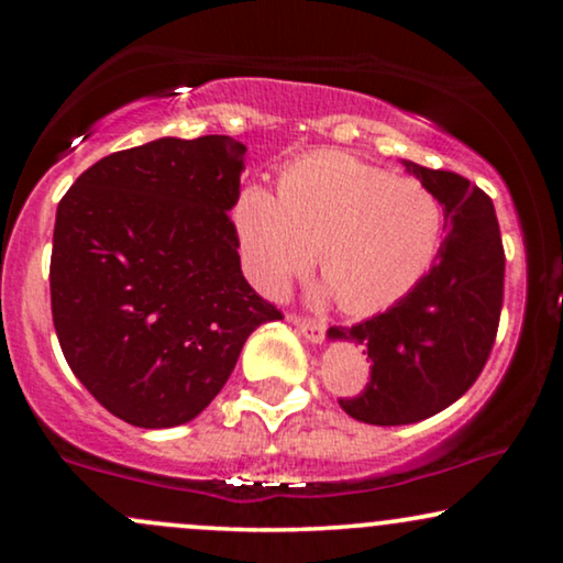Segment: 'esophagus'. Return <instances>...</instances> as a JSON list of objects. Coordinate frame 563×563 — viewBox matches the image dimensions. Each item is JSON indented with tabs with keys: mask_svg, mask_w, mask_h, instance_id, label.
Here are the masks:
<instances>
[{
	"mask_svg": "<svg viewBox=\"0 0 563 563\" xmlns=\"http://www.w3.org/2000/svg\"><path fill=\"white\" fill-rule=\"evenodd\" d=\"M291 322H295L297 325V330L299 333H302L307 341H312V343H322V338H325V322H314V320H307V318H291Z\"/></svg>",
	"mask_w": 563,
	"mask_h": 563,
	"instance_id": "obj_1",
	"label": "esophagus"
}]
</instances>
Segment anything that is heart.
Here are the masks:
<instances>
[{
    "label": "heart",
    "instance_id": "obj_1",
    "mask_svg": "<svg viewBox=\"0 0 563 563\" xmlns=\"http://www.w3.org/2000/svg\"><path fill=\"white\" fill-rule=\"evenodd\" d=\"M233 228L253 287L282 297L312 264L345 312L372 314L410 295L443 241V210L415 179L338 151L302 156L279 174V197L245 184Z\"/></svg>",
    "mask_w": 563,
    "mask_h": 563
}]
</instances>
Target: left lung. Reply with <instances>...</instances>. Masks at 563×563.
I'll return each instance as SVG.
<instances>
[{"label":"left lung","mask_w":563,"mask_h":563,"mask_svg":"<svg viewBox=\"0 0 563 563\" xmlns=\"http://www.w3.org/2000/svg\"><path fill=\"white\" fill-rule=\"evenodd\" d=\"M402 164L443 207L435 264L387 312L328 330L372 358L366 389L341 399L368 426H410L456 402L487 364L503 312L505 251L492 199L453 172Z\"/></svg>","instance_id":"1"}]
</instances>
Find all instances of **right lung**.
<instances>
[{"mask_svg":"<svg viewBox=\"0 0 563 563\" xmlns=\"http://www.w3.org/2000/svg\"><path fill=\"white\" fill-rule=\"evenodd\" d=\"M243 158L228 135L158 137L97 161L60 199L51 253L60 351L130 426L195 420L253 330L282 320L245 282L228 218Z\"/></svg>","mask_w":563,"mask_h":563,"instance_id":"right-lung-1","label":"right lung"}]
</instances>
